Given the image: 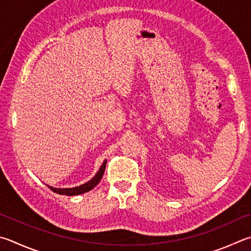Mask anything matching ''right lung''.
Instances as JSON below:
<instances>
[{
    "mask_svg": "<svg viewBox=\"0 0 251 251\" xmlns=\"http://www.w3.org/2000/svg\"><path fill=\"white\" fill-rule=\"evenodd\" d=\"M105 167H106V160H104V162L102 163V166L100 167L99 171L95 173V176L91 179L90 181L85 182L84 184H81L79 186H75V188H53V186H50L48 184H46L48 188L53 191L54 193L61 194V195H68V197H72V195H79V194H83L85 192H89L92 189H94L95 186L99 184V182L101 181L102 176L104 175V171H105Z\"/></svg>",
    "mask_w": 251,
    "mask_h": 251,
    "instance_id": "right-lung-1",
    "label": "right lung"
}]
</instances>
